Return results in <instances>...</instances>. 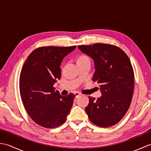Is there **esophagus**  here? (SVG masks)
I'll list each match as a JSON object with an SVG mask.
<instances>
[{
	"label": "esophagus",
	"instance_id": "34e87169",
	"mask_svg": "<svg viewBox=\"0 0 151 151\" xmlns=\"http://www.w3.org/2000/svg\"><path fill=\"white\" fill-rule=\"evenodd\" d=\"M75 95L76 99H77V98H78L80 97V96L81 95V93H78V92H75Z\"/></svg>",
	"mask_w": 151,
	"mask_h": 151
}]
</instances>
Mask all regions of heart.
Masks as SVG:
<instances>
[{"label": "heart", "instance_id": "obj_1", "mask_svg": "<svg viewBox=\"0 0 151 151\" xmlns=\"http://www.w3.org/2000/svg\"><path fill=\"white\" fill-rule=\"evenodd\" d=\"M86 61H90V60H89V57L86 56V55H81L78 57V58L77 60V62H86Z\"/></svg>", "mask_w": 151, "mask_h": 151}]
</instances>
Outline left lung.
<instances>
[{
  "mask_svg": "<svg viewBox=\"0 0 151 151\" xmlns=\"http://www.w3.org/2000/svg\"><path fill=\"white\" fill-rule=\"evenodd\" d=\"M81 52L94 62L93 81L100 86L101 97H89L85 110L91 123L100 127L117 124L130 107L134 75L129 58L123 50L110 44L81 45Z\"/></svg>",
  "mask_w": 151,
  "mask_h": 151,
  "instance_id": "obj_1",
  "label": "left lung"
}]
</instances>
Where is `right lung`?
<instances>
[{
  "label": "right lung",
  "mask_w": 151,
  "mask_h": 151,
  "mask_svg": "<svg viewBox=\"0 0 151 151\" xmlns=\"http://www.w3.org/2000/svg\"><path fill=\"white\" fill-rule=\"evenodd\" d=\"M72 47H43L31 52L19 78L21 97L25 110L35 123L53 129L66 121L75 95L62 96L54 84L61 78L60 65Z\"/></svg>",
  "instance_id": "obj_1"
}]
</instances>
